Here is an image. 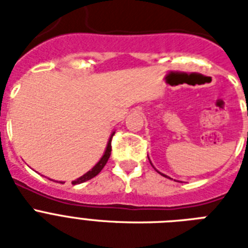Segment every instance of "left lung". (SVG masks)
I'll list each match as a JSON object with an SVG mask.
<instances>
[{
  "mask_svg": "<svg viewBox=\"0 0 248 248\" xmlns=\"http://www.w3.org/2000/svg\"><path fill=\"white\" fill-rule=\"evenodd\" d=\"M159 173H161V172H159ZM161 175H163V173H161ZM163 176H166V175H163ZM166 177H169V176H166Z\"/></svg>",
  "mask_w": 248,
  "mask_h": 248,
  "instance_id": "8db88e82",
  "label": "left lung"
}]
</instances>
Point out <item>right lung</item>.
Here are the masks:
<instances>
[{
    "label": "right lung",
    "mask_w": 248,
    "mask_h": 248,
    "mask_svg": "<svg viewBox=\"0 0 248 248\" xmlns=\"http://www.w3.org/2000/svg\"><path fill=\"white\" fill-rule=\"evenodd\" d=\"M113 135H114V132H113L112 136L109 138V141H108V144H107V148H105L104 155H103V157L100 158V161H99L96 165L93 166V169L90 170V171H87L85 175H82V176L78 177V179H76L75 181H72V184L76 185V184H81V183H85V181L90 180V179H93V177H95L97 173L100 172L101 170H103V167L105 166V163L108 162L109 157H110V152H112V138H113Z\"/></svg>",
    "instance_id": "1"
}]
</instances>
